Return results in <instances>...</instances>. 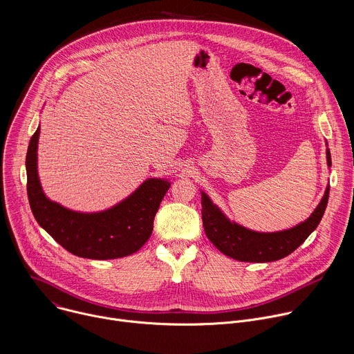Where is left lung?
<instances>
[{
	"label": "left lung",
	"mask_w": 354,
	"mask_h": 354,
	"mask_svg": "<svg viewBox=\"0 0 354 354\" xmlns=\"http://www.w3.org/2000/svg\"><path fill=\"white\" fill-rule=\"evenodd\" d=\"M328 165H332L330 151L326 149ZM329 186L315 212L304 223L281 232H255L230 223L203 193L201 218L207 238L224 255L241 262H273L288 257L318 227L328 206Z\"/></svg>",
	"instance_id": "left-lung-1"
}]
</instances>
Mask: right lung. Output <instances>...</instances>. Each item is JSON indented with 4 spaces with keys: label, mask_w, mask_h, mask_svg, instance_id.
Wrapping results in <instances>:
<instances>
[{
    "label": "right lung",
    "mask_w": 354,
    "mask_h": 354,
    "mask_svg": "<svg viewBox=\"0 0 354 354\" xmlns=\"http://www.w3.org/2000/svg\"><path fill=\"white\" fill-rule=\"evenodd\" d=\"M40 127L33 133L26 154L28 198L32 213L56 242L70 254L86 259H116L137 252L151 236L154 217L171 183L145 180L113 209L81 214L50 201L39 183L36 151Z\"/></svg>",
    "instance_id": "obj_1"
}]
</instances>
